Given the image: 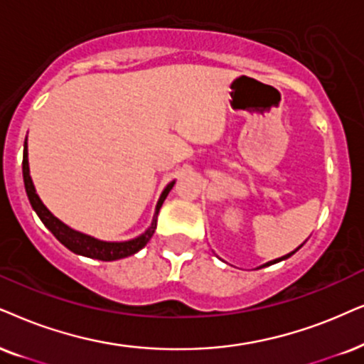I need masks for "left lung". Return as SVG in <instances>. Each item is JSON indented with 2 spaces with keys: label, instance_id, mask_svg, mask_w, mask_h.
Here are the masks:
<instances>
[{
  "label": "left lung",
  "instance_id": "8db88e82",
  "mask_svg": "<svg viewBox=\"0 0 364 364\" xmlns=\"http://www.w3.org/2000/svg\"><path fill=\"white\" fill-rule=\"evenodd\" d=\"M301 247H302V245H301ZM301 247H299V248H301ZM299 248H296V250H294V252H291V254H287V255L280 257V259H275V260H270V262H267V264H264V265H260V267H259V269H262V267H269V265H272V264H277V262H280V260H285V259H289V257H291V255H294V254H296V252L299 250Z\"/></svg>",
  "mask_w": 364,
  "mask_h": 364
}]
</instances>
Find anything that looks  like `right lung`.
<instances>
[{"label": "right lung", "instance_id": "obj_1", "mask_svg": "<svg viewBox=\"0 0 364 364\" xmlns=\"http://www.w3.org/2000/svg\"><path fill=\"white\" fill-rule=\"evenodd\" d=\"M23 181H25V190H26V195H28L31 208L35 210V213L38 215V218L43 222L45 227L53 233L55 238H57L62 245H65L68 250L77 255L89 257V259H97L104 262H112L119 259H126L129 255H134L136 252H139L141 248L151 240V237H153L156 230V225H158L159 208L163 206L164 200H166L168 193L173 190L176 179L169 181L166 188L163 190V193H161L158 203H156L153 220H151V225L146 228V232H142L141 235L131 238V240H124V242L99 240V238L87 235V233H82L79 230H73L68 227V225L63 223L62 220H58L57 216H55L52 211L43 205V201L40 200L38 193H36L35 185L30 176L28 142H26V139H25V146H23Z\"/></svg>", "mask_w": 364, "mask_h": 364}]
</instances>
